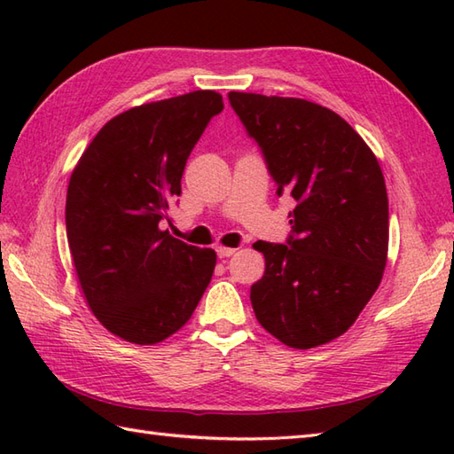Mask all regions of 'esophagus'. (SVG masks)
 Returning a JSON list of instances; mask_svg holds the SVG:
<instances>
[{"label": "esophagus", "instance_id": "esophagus-1", "mask_svg": "<svg viewBox=\"0 0 454 454\" xmlns=\"http://www.w3.org/2000/svg\"><path fill=\"white\" fill-rule=\"evenodd\" d=\"M216 254L218 257H232L236 254L234 247H224V246H218L216 247Z\"/></svg>", "mask_w": 454, "mask_h": 454}]
</instances>
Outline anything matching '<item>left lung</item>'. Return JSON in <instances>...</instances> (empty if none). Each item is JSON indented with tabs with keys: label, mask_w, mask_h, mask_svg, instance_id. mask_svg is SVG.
I'll return each instance as SVG.
<instances>
[{
	"label": "left lung",
	"mask_w": 454,
	"mask_h": 454,
	"mask_svg": "<svg viewBox=\"0 0 454 454\" xmlns=\"http://www.w3.org/2000/svg\"><path fill=\"white\" fill-rule=\"evenodd\" d=\"M262 148L277 195L296 200L286 244H254L265 273L252 286L257 322L294 349L345 333L382 281L388 195L372 150L340 114L306 99L230 91Z\"/></svg>",
	"instance_id": "8db88e82"
}]
</instances>
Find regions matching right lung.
Wrapping results in <instances>:
<instances>
[{
	"instance_id": "right-lung-1",
	"label": "right lung",
	"mask_w": 454,
	"mask_h": 454,
	"mask_svg": "<svg viewBox=\"0 0 454 454\" xmlns=\"http://www.w3.org/2000/svg\"><path fill=\"white\" fill-rule=\"evenodd\" d=\"M222 109L220 93L200 90L124 111L72 171V262L91 312L124 341L153 345L181 330L215 273V249L181 242L160 222L181 195L191 150Z\"/></svg>"
}]
</instances>
